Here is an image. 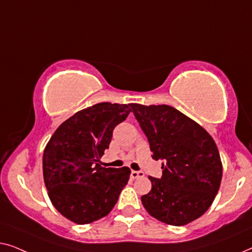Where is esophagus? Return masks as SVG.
<instances>
[{
	"label": "esophagus",
	"instance_id": "obj_1",
	"mask_svg": "<svg viewBox=\"0 0 252 252\" xmlns=\"http://www.w3.org/2000/svg\"><path fill=\"white\" fill-rule=\"evenodd\" d=\"M144 173L142 171H132L130 172V178L137 179V178H143Z\"/></svg>",
	"mask_w": 252,
	"mask_h": 252
}]
</instances>
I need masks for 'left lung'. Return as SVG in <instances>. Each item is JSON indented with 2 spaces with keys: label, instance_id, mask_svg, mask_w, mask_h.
<instances>
[{
  "label": "left lung",
  "instance_id": "8db88e82",
  "mask_svg": "<svg viewBox=\"0 0 252 252\" xmlns=\"http://www.w3.org/2000/svg\"><path fill=\"white\" fill-rule=\"evenodd\" d=\"M130 111L148 137L154 159L163 160L160 179L141 197L150 216L182 226L204 215L219 190L222 164L212 136L170 105L132 103Z\"/></svg>",
  "mask_w": 252,
  "mask_h": 252
}]
</instances>
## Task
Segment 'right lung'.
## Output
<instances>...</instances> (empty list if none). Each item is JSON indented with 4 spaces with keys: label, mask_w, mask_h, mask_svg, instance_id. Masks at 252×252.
<instances>
[{
    "label": "right lung",
    "mask_w": 252,
    "mask_h": 252,
    "mask_svg": "<svg viewBox=\"0 0 252 252\" xmlns=\"http://www.w3.org/2000/svg\"><path fill=\"white\" fill-rule=\"evenodd\" d=\"M127 104L98 103L74 113L55 130L43 151V179L55 209L79 225L109 215L129 179L128 167H102L99 158Z\"/></svg>",
    "instance_id": "1"
}]
</instances>
